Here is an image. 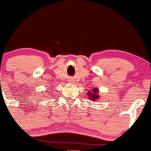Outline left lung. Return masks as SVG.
Masks as SVG:
<instances>
[{
	"mask_svg": "<svg viewBox=\"0 0 151 151\" xmlns=\"http://www.w3.org/2000/svg\"><path fill=\"white\" fill-rule=\"evenodd\" d=\"M99 89L97 88H94L91 89L88 92V99L93 101H96V100L99 99L100 98L99 96Z\"/></svg>",
	"mask_w": 151,
	"mask_h": 151,
	"instance_id": "obj_1",
	"label": "left lung"
}]
</instances>
